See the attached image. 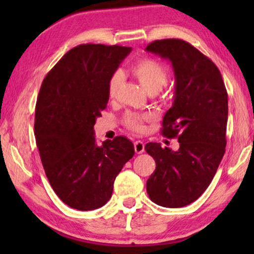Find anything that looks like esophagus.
Here are the masks:
<instances>
[{"label":"esophagus","instance_id":"1","mask_svg":"<svg viewBox=\"0 0 254 254\" xmlns=\"http://www.w3.org/2000/svg\"><path fill=\"white\" fill-rule=\"evenodd\" d=\"M134 150L135 152L139 154V153H142L144 151V143L142 141H135L134 142Z\"/></svg>","mask_w":254,"mask_h":254}]
</instances>
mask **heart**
<instances>
[{
  "label": "heart",
  "mask_w": 254,
  "mask_h": 254,
  "mask_svg": "<svg viewBox=\"0 0 254 254\" xmlns=\"http://www.w3.org/2000/svg\"><path fill=\"white\" fill-rule=\"evenodd\" d=\"M132 74L139 80L141 86L148 93H158L160 92L163 86L166 85L168 79L166 68L160 63L153 59H141L134 64L132 67ZM123 72L121 70H117L111 76L109 80V95L110 97H114L117 95L120 86L123 81ZM151 117L148 114H137L133 112H127L124 115V124L131 130L135 132H142L144 130L143 123L149 121Z\"/></svg>",
  "instance_id": "1"
}]
</instances>
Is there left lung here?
Segmentation results:
<instances>
[{
	"instance_id": "1",
	"label": "left lung",
	"mask_w": 254,
	"mask_h": 254,
	"mask_svg": "<svg viewBox=\"0 0 254 254\" xmlns=\"http://www.w3.org/2000/svg\"><path fill=\"white\" fill-rule=\"evenodd\" d=\"M145 50L173 66L174 103L163 117L161 133L179 142L177 151L156 142L145 144L156 160L147 191L157 205L183 207L206 190L225 153L227 92L216 65L188 42L156 40Z\"/></svg>"
}]
</instances>
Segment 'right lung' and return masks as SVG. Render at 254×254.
Returning <instances> with one entry per match:
<instances>
[{
	"instance_id": "obj_1",
	"label": "right lung",
	"mask_w": 254,
	"mask_h": 254,
	"mask_svg": "<svg viewBox=\"0 0 254 254\" xmlns=\"http://www.w3.org/2000/svg\"><path fill=\"white\" fill-rule=\"evenodd\" d=\"M131 47L79 45L42 81L34 135L51 187L78 210L105 205L123 166L134 154L126 136L96 143L94 126L109 102V80Z\"/></svg>"
}]
</instances>
